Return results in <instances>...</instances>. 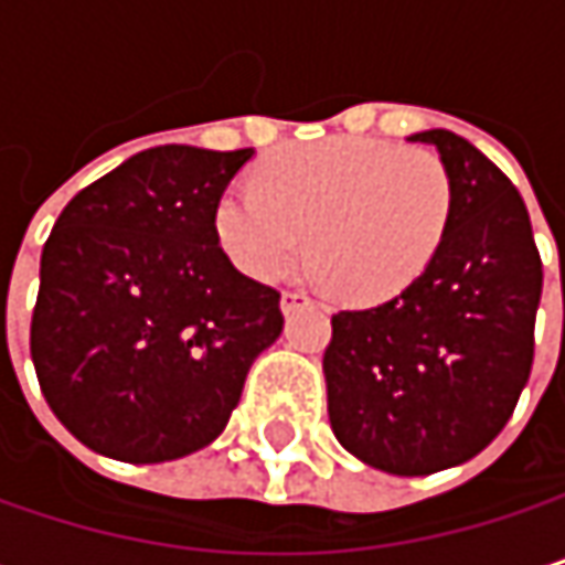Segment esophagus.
Segmentation results:
<instances>
[{
  "label": "esophagus",
  "mask_w": 565,
  "mask_h": 565,
  "mask_svg": "<svg viewBox=\"0 0 565 565\" xmlns=\"http://www.w3.org/2000/svg\"><path fill=\"white\" fill-rule=\"evenodd\" d=\"M303 307H313V297H307L303 290H284L281 294L284 313H294V310H303Z\"/></svg>",
  "instance_id": "34e87169"
}]
</instances>
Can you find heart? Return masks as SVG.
Returning a JSON list of instances; mask_svg holds the SVG:
<instances>
[{
	"mask_svg": "<svg viewBox=\"0 0 565 565\" xmlns=\"http://www.w3.org/2000/svg\"><path fill=\"white\" fill-rule=\"evenodd\" d=\"M448 167L418 147L376 137H330L284 147L228 189L215 235L252 281H275L303 255L353 303H383L435 262L451 218Z\"/></svg>",
	"mask_w": 565,
	"mask_h": 565,
	"instance_id": "heart-1",
	"label": "heart"
}]
</instances>
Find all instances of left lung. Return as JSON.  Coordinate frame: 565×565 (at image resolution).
I'll list each match as a JSON object with an SVG mask.
<instances>
[{"label": "left lung", "instance_id": "obj_1", "mask_svg": "<svg viewBox=\"0 0 565 565\" xmlns=\"http://www.w3.org/2000/svg\"><path fill=\"white\" fill-rule=\"evenodd\" d=\"M448 167L445 242L393 300L333 313L323 353L337 441L370 468L418 478L481 455L533 366L543 262L504 172L451 130L408 137Z\"/></svg>", "mask_w": 565, "mask_h": 565}]
</instances>
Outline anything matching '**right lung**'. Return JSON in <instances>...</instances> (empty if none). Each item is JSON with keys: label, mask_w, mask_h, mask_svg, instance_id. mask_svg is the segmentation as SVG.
<instances>
[{"label": "right lung", "mask_w": 565, "mask_h": 565, "mask_svg": "<svg viewBox=\"0 0 565 565\" xmlns=\"http://www.w3.org/2000/svg\"><path fill=\"white\" fill-rule=\"evenodd\" d=\"M252 153L153 147L57 215L29 343L57 422L90 451L157 465L205 448L281 337V294L245 278L215 235Z\"/></svg>", "instance_id": "add662e5"}]
</instances>
